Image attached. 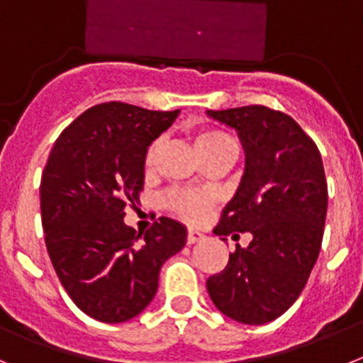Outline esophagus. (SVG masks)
Here are the masks:
<instances>
[{
    "mask_svg": "<svg viewBox=\"0 0 363 363\" xmlns=\"http://www.w3.org/2000/svg\"><path fill=\"white\" fill-rule=\"evenodd\" d=\"M202 237H204V235H202L201 231L188 230V237H186V242L195 244V242H199V240H202Z\"/></svg>",
    "mask_w": 363,
    "mask_h": 363,
    "instance_id": "esophagus-1",
    "label": "esophagus"
}]
</instances>
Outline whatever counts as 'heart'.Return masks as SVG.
<instances>
[{
    "mask_svg": "<svg viewBox=\"0 0 363 363\" xmlns=\"http://www.w3.org/2000/svg\"><path fill=\"white\" fill-rule=\"evenodd\" d=\"M195 146H197L201 155H208L217 150L235 146L233 139L228 133L217 128H204L195 133ZM157 146L153 145L146 153V166H152L153 157H155ZM166 206L174 211L177 217L184 218L188 222H201L208 215V211L213 206V199L210 195L194 191V189H174L166 197Z\"/></svg>",
    "mask_w": 363,
    "mask_h": 363,
    "instance_id": "1",
    "label": "heart"
}]
</instances>
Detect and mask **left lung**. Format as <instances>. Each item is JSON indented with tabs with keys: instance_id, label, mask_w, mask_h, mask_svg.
<instances>
[{
	"instance_id": "8db88e82",
	"label": "left lung",
	"mask_w": 363,
	"mask_h": 363,
	"mask_svg": "<svg viewBox=\"0 0 363 363\" xmlns=\"http://www.w3.org/2000/svg\"><path fill=\"white\" fill-rule=\"evenodd\" d=\"M206 113L233 128L246 153L240 184L213 231L253 235L206 287L222 315L267 324L291 308L318 259L328 213L324 164L311 137L286 113L260 104Z\"/></svg>"
}]
</instances>
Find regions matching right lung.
Masks as SVG:
<instances>
[{
  "instance_id": "1",
  "label": "right lung",
  "mask_w": 363,
  "mask_h": 363,
  "mask_svg": "<svg viewBox=\"0 0 363 363\" xmlns=\"http://www.w3.org/2000/svg\"><path fill=\"white\" fill-rule=\"evenodd\" d=\"M179 116L126 103L96 104L63 130L41 175L45 242L68 296L88 316L119 324L153 300L159 273L184 247L186 228L161 217L145 235L125 224L139 201L148 146Z\"/></svg>"
}]
</instances>
